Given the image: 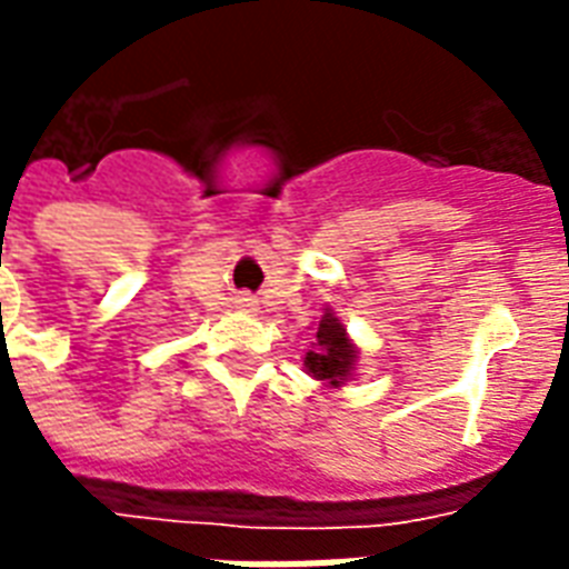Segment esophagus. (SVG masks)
Masks as SVG:
<instances>
[{
  "mask_svg": "<svg viewBox=\"0 0 569 569\" xmlns=\"http://www.w3.org/2000/svg\"><path fill=\"white\" fill-rule=\"evenodd\" d=\"M238 305H241V307H252V298L241 296V298H238Z\"/></svg>",
  "mask_w": 569,
  "mask_h": 569,
  "instance_id": "1",
  "label": "esophagus"
}]
</instances>
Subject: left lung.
<instances>
[{"mask_svg":"<svg viewBox=\"0 0 569 569\" xmlns=\"http://www.w3.org/2000/svg\"><path fill=\"white\" fill-rule=\"evenodd\" d=\"M352 359H356V349L347 340V328L340 326L338 319L322 317L317 331V349L307 352L305 368L322 382H331V386H340L347 380L349 368H352Z\"/></svg>","mask_w":569,"mask_h":569,"instance_id":"8db88e82","label":"left lung"}]
</instances>
